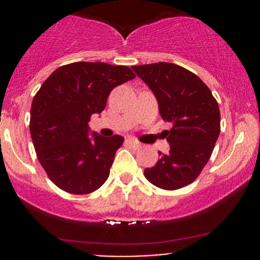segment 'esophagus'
I'll use <instances>...</instances> for the list:
<instances>
[{
	"instance_id": "esophagus-1",
	"label": "esophagus",
	"mask_w": 260,
	"mask_h": 260,
	"mask_svg": "<svg viewBox=\"0 0 260 260\" xmlns=\"http://www.w3.org/2000/svg\"><path fill=\"white\" fill-rule=\"evenodd\" d=\"M125 143H127V146L132 147V148H135V149H140L141 147H142L140 142H137V141H135V140H127L125 141Z\"/></svg>"
}]
</instances>
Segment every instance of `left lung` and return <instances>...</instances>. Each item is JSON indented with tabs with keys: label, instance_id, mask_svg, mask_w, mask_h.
Listing matches in <instances>:
<instances>
[{
	"label": "left lung",
	"instance_id": "8db88e82",
	"mask_svg": "<svg viewBox=\"0 0 260 260\" xmlns=\"http://www.w3.org/2000/svg\"><path fill=\"white\" fill-rule=\"evenodd\" d=\"M153 91L162 119L172 123L165 137L167 154L151 169L146 179L164 190H177L199 177L210 159L220 135V111L209 86L190 70L172 62L132 67Z\"/></svg>",
	"mask_w": 260,
	"mask_h": 260
}]
</instances>
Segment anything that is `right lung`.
<instances>
[{
    "label": "right lung",
    "mask_w": 260,
    "mask_h": 260,
    "mask_svg": "<svg viewBox=\"0 0 260 260\" xmlns=\"http://www.w3.org/2000/svg\"><path fill=\"white\" fill-rule=\"evenodd\" d=\"M128 67L78 61L43 83L31 104L30 133L39 162L62 191L86 195L109 176L122 136L88 137L90 117L102 113L112 89L133 79Z\"/></svg>",
    "instance_id": "obj_1"
}]
</instances>
